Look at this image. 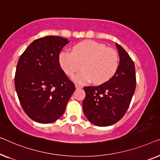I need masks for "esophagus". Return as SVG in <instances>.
<instances>
[{
    "label": "esophagus",
    "instance_id": "esophagus-1",
    "mask_svg": "<svg viewBox=\"0 0 160 160\" xmlns=\"http://www.w3.org/2000/svg\"><path fill=\"white\" fill-rule=\"evenodd\" d=\"M75 88H76V89H80V88H82V86L80 84H78V83H76Z\"/></svg>",
    "mask_w": 160,
    "mask_h": 160
}]
</instances>
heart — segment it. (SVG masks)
<instances>
[{
  "label": "heart",
  "instance_id": "b5f03b06",
  "mask_svg": "<svg viewBox=\"0 0 160 160\" xmlns=\"http://www.w3.org/2000/svg\"><path fill=\"white\" fill-rule=\"evenodd\" d=\"M61 68L67 75L72 77L81 68L82 70L74 77L78 82H88L102 84L109 80L118 68V56L114 50L93 40L76 44L72 52L62 51L58 56Z\"/></svg>",
  "mask_w": 160,
  "mask_h": 160
}]
</instances>
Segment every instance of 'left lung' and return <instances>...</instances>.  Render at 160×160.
Listing matches in <instances>:
<instances>
[{"label": "left lung", "mask_w": 160, "mask_h": 160, "mask_svg": "<svg viewBox=\"0 0 160 160\" xmlns=\"http://www.w3.org/2000/svg\"><path fill=\"white\" fill-rule=\"evenodd\" d=\"M120 64L115 74L98 86H85L83 113L93 125L104 127L118 122L129 107L136 85L133 61L120 45Z\"/></svg>", "instance_id": "1"}]
</instances>
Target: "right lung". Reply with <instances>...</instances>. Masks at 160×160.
<instances>
[{
  "label": "right lung",
  "mask_w": 160,
  "mask_h": 160,
  "mask_svg": "<svg viewBox=\"0 0 160 160\" xmlns=\"http://www.w3.org/2000/svg\"><path fill=\"white\" fill-rule=\"evenodd\" d=\"M69 41L59 36L34 40L20 56L14 83L19 102L29 118L39 123L54 122L64 114L75 90L58 63Z\"/></svg>",
  "instance_id": "add662e5"
}]
</instances>
